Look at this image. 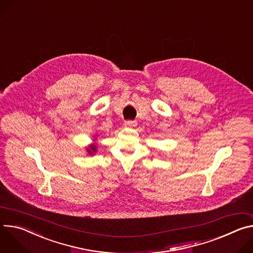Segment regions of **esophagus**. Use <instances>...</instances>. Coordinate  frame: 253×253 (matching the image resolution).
Returning a JSON list of instances; mask_svg holds the SVG:
<instances>
[{
    "label": "esophagus",
    "instance_id": "34e87169",
    "mask_svg": "<svg viewBox=\"0 0 253 253\" xmlns=\"http://www.w3.org/2000/svg\"><path fill=\"white\" fill-rule=\"evenodd\" d=\"M125 126L135 127V126H137V122L135 120H127V121H125Z\"/></svg>",
    "mask_w": 253,
    "mask_h": 253
}]
</instances>
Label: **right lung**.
Instances as JSON below:
<instances>
[{
  "mask_svg": "<svg viewBox=\"0 0 253 253\" xmlns=\"http://www.w3.org/2000/svg\"><path fill=\"white\" fill-rule=\"evenodd\" d=\"M87 151H88L89 154H91V151H96V146H95V145H91V146L89 147V149H87Z\"/></svg>",
  "mask_w": 253,
  "mask_h": 253,
  "instance_id": "right-lung-1",
  "label": "right lung"
}]
</instances>
